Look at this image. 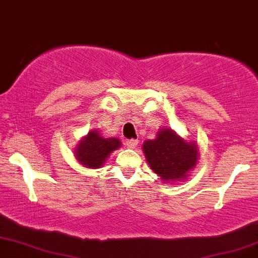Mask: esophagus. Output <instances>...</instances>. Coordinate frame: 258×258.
<instances>
[{
    "instance_id": "34e87169",
    "label": "esophagus",
    "mask_w": 258,
    "mask_h": 258,
    "mask_svg": "<svg viewBox=\"0 0 258 258\" xmlns=\"http://www.w3.org/2000/svg\"><path fill=\"white\" fill-rule=\"evenodd\" d=\"M138 139H135V138H131V139H127L126 141V146L128 148H136L138 146Z\"/></svg>"
}]
</instances>
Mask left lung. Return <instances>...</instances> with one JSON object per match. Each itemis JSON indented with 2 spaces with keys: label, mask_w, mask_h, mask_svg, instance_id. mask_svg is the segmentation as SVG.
Listing matches in <instances>:
<instances>
[{
  "label": "left lung",
  "mask_w": 258,
  "mask_h": 258,
  "mask_svg": "<svg viewBox=\"0 0 258 258\" xmlns=\"http://www.w3.org/2000/svg\"><path fill=\"white\" fill-rule=\"evenodd\" d=\"M143 150L150 168L166 182L184 178L198 160L197 146L186 143L172 130H162L158 138L144 142Z\"/></svg>",
  "instance_id": "left-lung-1"
}]
</instances>
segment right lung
I'll return each mask as SVG.
<instances>
[{"instance_id": "right-lung-1", "label": "right lung", "mask_w": 258, "mask_h": 258, "mask_svg": "<svg viewBox=\"0 0 258 258\" xmlns=\"http://www.w3.org/2000/svg\"><path fill=\"white\" fill-rule=\"evenodd\" d=\"M119 147V139L103 138L96 130L88 133L76 148V158L85 166L98 168L104 164L109 154Z\"/></svg>"}]
</instances>
